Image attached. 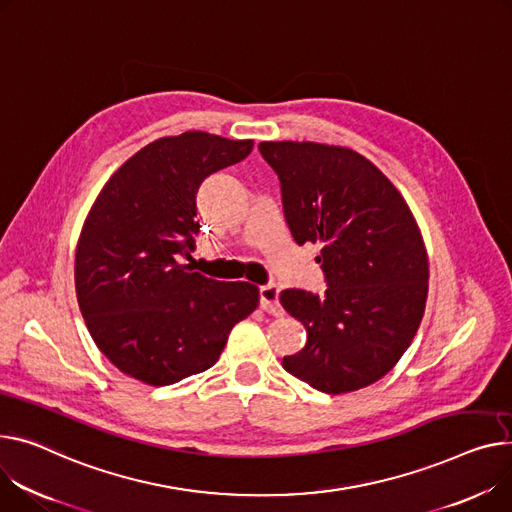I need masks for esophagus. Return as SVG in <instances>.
Wrapping results in <instances>:
<instances>
[{
    "label": "esophagus",
    "instance_id": "1",
    "mask_svg": "<svg viewBox=\"0 0 512 512\" xmlns=\"http://www.w3.org/2000/svg\"><path fill=\"white\" fill-rule=\"evenodd\" d=\"M259 306L265 313L271 315H282L280 306V288L276 284H267L259 288Z\"/></svg>",
    "mask_w": 512,
    "mask_h": 512
}]
</instances>
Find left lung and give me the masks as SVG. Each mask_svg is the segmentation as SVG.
<instances>
[{
  "label": "left lung",
  "instance_id": "obj_1",
  "mask_svg": "<svg viewBox=\"0 0 512 512\" xmlns=\"http://www.w3.org/2000/svg\"><path fill=\"white\" fill-rule=\"evenodd\" d=\"M276 170L298 245L323 243L325 294L284 290L280 302L306 329L282 366L323 393L372 385L397 364L420 327L428 255L393 183L362 154L315 142H261Z\"/></svg>",
  "mask_w": 512,
  "mask_h": 512
}]
</instances>
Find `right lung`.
I'll use <instances>...</instances> for the list:
<instances>
[{
	"instance_id": "obj_1",
	"label": "right lung",
	"mask_w": 512,
	"mask_h": 512,
	"mask_svg": "<svg viewBox=\"0 0 512 512\" xmlns=\"http://www.w3.org/2000/svg\"><path fill=\"white\" fill-rule=\"evenodd\" d=\"M253 140L206 131L160 138L133 154L98 193L76 247V294L98 350L121 372L164 387L214 366L259 288L193 271L195 197Z\"/></svg>"
}]
</instances>
